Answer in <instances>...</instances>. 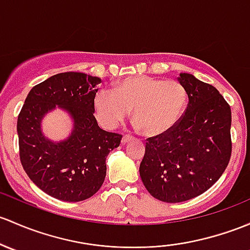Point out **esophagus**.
Returning a JSON list of instances; mask_svg holds the SVG:
<instances>
[{
    "mask_svg": "<svg viewBox=\"0 0 250 250\" xmlns=\"http://www.w3.org/2000/svg\"><path fill=\"white\" fill-rule=\"evenodd\" d=\"M133 140V136H129V135H125L122 138V140H121V143L123 144V145H125V144H128L129 143V141H132Z\"/></svg>",
    "mask_w": 250,
    "mask_h": 250,
    "instance_id": "esophagus-1",
    "label": "esophagus"
}]
</instances>
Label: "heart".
<instances>
[{
    "mask_svg": "<svg viewBox=\"0 0 250 250\" xmlns=\"http://www.w3.org/2000/svg\"><path fill=\"white\" fill-rule=\"evenodd\" d=\"M188 93L182 83L147 75L125 78L114 92L99 90L93 109L98 122L116 128L133 109V120L147 136L165 135L176 127L187 109Z\"/></svg>",
    "mask_w": 250,
    "mask_h": 250,
    "instance_id": "obj_1",
    "label": "heart"
}]
</instances>
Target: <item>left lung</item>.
Returning <instances> with one entry per match:
<instances>
[{
  "label": "left lung",
  "instance_id": "obj_1",
  "mask_svg": "<svg viewBox=\"0 0 250 250\" xmlns=\"http://www.w3.org/2000/svg\"><path fill=\"white\" fill-rule=\"evenodd\" d=\"M178 83L188 93L185 115L165 135L147 139L140 177L153 198L182 202L219 180L231 157V109L212 85L188 73Z\"/></svg>",
  "mask_w": 250,
  "mask_h": 250
}]
</instances>
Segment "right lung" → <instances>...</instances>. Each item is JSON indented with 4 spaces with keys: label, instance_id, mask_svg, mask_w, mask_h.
I'll return each instance as SVG.
<instances>
[{
    "label": "right lung",
    "instance_id": "1",
    "mask_svg": "<svg viewBox=\"0 0 250 250\" xmlns=\"http://www.w3.org/2000/svg\"><path fill=\"white\" fill-rule=\"evenodd\" d=\"M101 78L67 72L38 83L26 97L18 117L20 160L23 170L44 193L77 202L99 190L106 176V157L122 135L101 129L93 98ZM56 107L72 118L70 136L52 142L41 129L42 118Z\"/></svg>",
    "mask_w": 250,
    "mask_h": 250
}]
</instances>
